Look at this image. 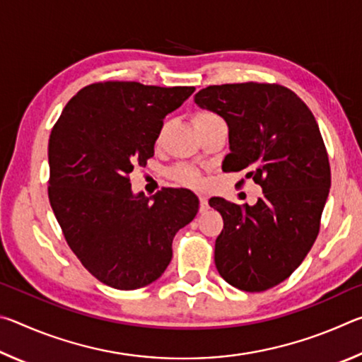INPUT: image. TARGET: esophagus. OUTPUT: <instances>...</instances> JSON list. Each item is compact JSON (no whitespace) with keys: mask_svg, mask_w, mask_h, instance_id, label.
Instances as JSON below:
<instances>
[{"mask_svg":"<svg viewBox=\"0 0 362 362\" xmlns=\"http://www.w3.org/2000/svg\"><path fill=\"white\" fill-rule=\"evenodd\" d=\"M209 209V201L204 194H199V212H206Z\"/></svg>","mask_w":362,"mask_h":362,"instance_id":"34e87169","label":"esophagus"}]
</instances>
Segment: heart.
<instances>
[{
	"label": "heart",
	"instance_id": "obj_1",
	"mask_svg": "<svg viewBox=\"0 0 362 362\" xmlns=\"http://www.w3.org/2000/svg\"><path fill=\"white\" fill-rule=\"evenodd\" d=\"M214 113L211 112H198L194 115V124H198L201 121H206V119H211L214 118ZM163 131L164 127H161V131H159V136H158V142L161 140L163 136ZM170 179H174L177 183H180V185H185V187H199L201 182V173L196 168L192 166H187V164H179V166H175L170 169Z\"/></svg>",
	"mask_w": 362,
	"mask_h": 362
}]
</instances>
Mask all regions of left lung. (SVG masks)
<instances>
[{
  "mask_svg": "<svg viewBox=\"0 0 362 362\" xmlns=\"http://www.w3.org/2000/svg\"><path fill=\"white\" fill-rule=\"evenodd\" d=\"M194 102L228 124L222 169L246 170L263 188L254 206L209 199L223 217L216 267L233 287L267 291L296 272L320 233L330 188L320 127L303 100L279 84L209 86Z\"/></svg>",
  "mask_w": 362,
  "mask_h": 362,
  "instance_id": "obj_1",
  "label": "left lung"
}]
</instances>
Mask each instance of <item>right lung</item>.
<instances>
[{
    "instance_id": "1",
    "label": "right lung",
    "mask_w": 362,
    "mask_h": 362,
    "mask_svg": "<svg viewBox=\"0 0 362 362\" xmlns=\"http://www.w3.org/2000/svg\"><path fill=\"white\" fill-rule=\"evenodd\" d=\"M194 88L105 81L66 103L49 137V203L70 249L100 283L132 291L156 281L175 233L198 214L185 188L132 193L129 174L155 155L166 115Z\"/></svg>"
}]
</instances>
